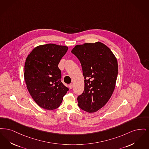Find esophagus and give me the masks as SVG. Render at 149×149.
Masks as SVG:
<instances>
[{"mask_svg":"<svg viewBox=\"0 0 149 149\" xmlns=\"http://www.w3.org/2000/svg\"><path fill=\"white\" fill-rule=\"evenodd\" d=\"M69 87H70V89H72V88H73V84H69Z\"/></svg>","mask_w":149,"mask_h":149,"instance_id":"esophagus-1","label":"esophagus"}]
</instances>
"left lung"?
I'll return each mask as SVG.
<instances>
[{"mask_svg": "<svg viewBox=\"0 0 149 149\" xmlns=\"http://www.w3.org/2000/svg\"><path fill=\"white\" fill-rule=\"evenodd\" d=\"M79 60L84 78V89L77 98L82 110L93 113L107 104L115 88L118 74L117 60L104 43H84L72 50Z\"/></svg>", "mask_w": 149, "mask_h": 149, "instance_id": "obj_1", "label": "left lung"}]
</instances>
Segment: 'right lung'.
<instances>
[{"instance_id":"1","label":"right lung","mask_w":149,"mask_h":149,"mask_svg":"<svg viewBox=\"0 0 149 149\" xmlns=\"http://www.w3.org/2000/svg\"><path fill=\"white\" fill-rule=\"evenodd\" d=\"M68 49L52 43L38 45L26 58L24 77L26 88L36 104L45 110L58 108L69 90L61 81L58 67Z\"/></svg>"}]
</instances>
